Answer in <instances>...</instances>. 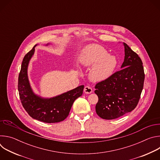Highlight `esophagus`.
Here are the masks:
<instances>
[{
	"instance_id": "obj_1",
	"label": "esophagus",
	"mask_w": 160,
	"mask_h": 160,
	"mask_svg": "<svg viewBox=\"0 0 160 160\" xmlns=\"http://www.w3.org/2000/svg\"><path fill=\"white\" fill-rule=\"evenodd\" d=\"M84 92L85 94H90L92 92V89L89 86H85L84 88Z\"/></svg>"
}]
</instances>
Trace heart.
<instances>
[{
  "mask_svg": "<svg viewBox=\"0 0 160 160\" xmlns=\"http://www.w3.org/2000/svg\"><path fill=\"white\" fill-rule=\"evenodd\" d=\"M79 61L83 66H92L89 73V77L91 80L96 82L109 78L117 65L116 58L108 55L106 49L98 44L87 45L83 50Z\"/></svg>",
  "mask_w": 160,
  "mask_h": 160,
  "instance_id": "1",
  "label": "heart"
}]
</instances>
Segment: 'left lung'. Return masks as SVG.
<instances>
[{"mask_svg": "<svg viewBox=\"0 0 160 160\" xmlns=\"http://www.w3.org/2000/svg\"><path fill=\"white\" fill-rule=\"evenodd\" d=\"M123 45L122 69L95 86L99 99L96 111L102 119H116L131 112L138 105L143 89L145 75L142 60L127 43Z\"/></svg>", "mask_w": 160, "mask_h": 160, "instance_id": "obj_1", "label": "left lung"}]
</instances>
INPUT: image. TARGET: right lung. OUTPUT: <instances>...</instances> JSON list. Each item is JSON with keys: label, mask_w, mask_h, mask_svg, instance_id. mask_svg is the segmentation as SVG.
Returning a JSON list of instances; mask_svg holds the SVG:
<instances>
[{"label": "right lung", "mask_w": 160, "mask_h": 160, "mask_svg": "<svg viewBox=\"0 0 160 160\" xmlns=\"http://www.w3.org/2000/svg\"><path fill=\"white\" fill-rule=\"evenodd\" d=\"M22 59L18 77V91L21 104L33 119L44 123H58L67 118L72 106L83 94V85H80L61 95L50 99H43L35 95L31 88L27 75L29 61L34 54L35 47Z\"/></svg>", "instance_id": "right-lung-1"}]
</instances>
